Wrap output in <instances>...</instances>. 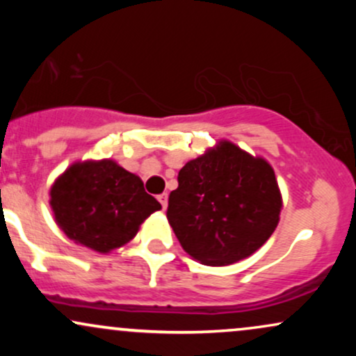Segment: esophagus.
I'll return each mask as SVG.
<instances>
[{"instance_id":"34e87169","label":"esophagus","mask_w":356,"mask_h":356,"mask_svg":"<svg viewBox=\"0 0 356 356\" xmlns=\"http://www.w3.org/2000/svg\"><path fill=\"white\" fill-rule=\"evenodd\" d=\"M157 199H159V202L162 204V207H167V199H169V195H167V192H164V194H161V195H157Z\"/></svg>"}]
</instances>
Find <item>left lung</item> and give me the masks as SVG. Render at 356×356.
Masks as SVG:
<instances>
[{"label":"left lung","mask_w":356,"mask_h":356,"mask_svg":"<svg viewBox=\"0 0 356 356\" xmlns=\"http://www.w3.org/2000/svg\"><path fill=\"white\" fill-rule=\"evenodd\" d=\"M177 181L167 219L184 251L207 266L251 256L280 222L283 199L273 167L229 140L187 162Z\"/></svg>","instance_id":"1"}]
</instances>
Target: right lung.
<instances>
[{
    "instance_id": "1",
    "label": "right lung",
    "mask_w": 356,
    "mask_h": 356,
    "mask_svg": "<svg viewBox=\"0 0 356 356\" xmlns=\"http://www.w3.org/2000/svg\"><path fill=\"white\" fill-rule=\"evenodd\" d=\"M50 206L68 238L104 254L136 238L140 224L162 209L138 175L110 159L68 167L51 186Z\"/></svg>"
}]
</instances>
